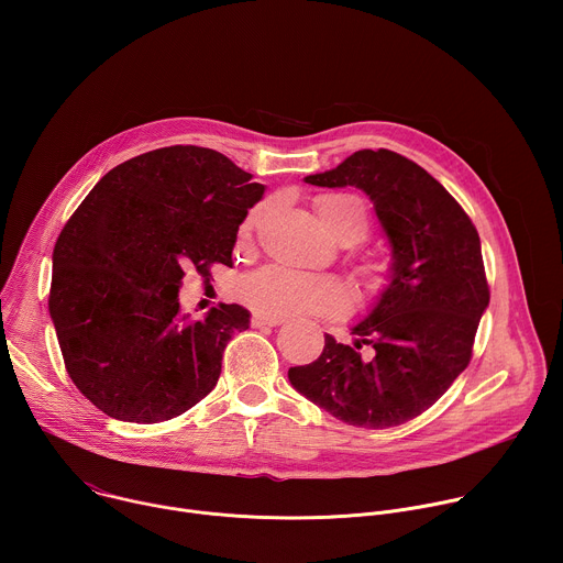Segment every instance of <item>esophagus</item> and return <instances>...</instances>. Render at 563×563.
Returning a JSON list of instances; mask_svg holds the SVG:
<instances>
[{
    "label": "esophagus",
    "mask_w": 563,
    "mask_h": 563,
    "mask_svg": "<svg viewBox=\"0 0 563 563\" xmlns=\"http://www.w3.org/2000/svg\"><path fill=\"white\" fill-rule=\"evenodd\" d=\"M283 323H285V318H280V316H265V313L252 316V328H278Z\"/></svg>",
    "instance_id": "34e87169"
}]
</instances>
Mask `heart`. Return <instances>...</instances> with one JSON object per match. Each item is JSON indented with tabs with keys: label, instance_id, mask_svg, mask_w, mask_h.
Returning <instances> with one entry per match:
<instances>
[{
	"label": "heart",
	"instance_id": "1",
	"mask_svg": "<svg viewBox=\"0 0 563 563\" xmlns=\"http://www.w3.org/2000/svg\"><path fill=\"white\" fill-rule=\"evenodd\" d=\"M269 202H258L243 220V231H252L269 211ZM316 213L339 240H358L369 229L367 205L354 194H328L316 200ZM235 294L247 307L265 316H300L318 313L341 318L352 309V294L334 276L289 269L283 265H265L240 276Z\"/></svg>",
	"mask_w": 563,
	"mask_h": 563
}]
</instances>
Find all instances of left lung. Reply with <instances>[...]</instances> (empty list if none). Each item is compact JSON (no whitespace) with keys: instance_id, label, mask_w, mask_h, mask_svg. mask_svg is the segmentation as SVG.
<instances>
[{"instance_id":"obj_1","label":"left lung","mask_w":563,"mask_h":563,"mask_svg":"<svg viewBox=\"0 0 563 563\" xmlns=\"http://www.w3.org/2000/svg\"><path fill=\"white\" fill-rule=\"evenodd\" d=\"M305 180L363 189L394 265L376 307L352 332L354 345L325 334L320 356L289 367V380L347 426L408 423L437 404L472 358L490 302L476 227L439 180L389 148L356 151L336 169Z\"/></svg>"}]
</instances>
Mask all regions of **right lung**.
<instances>
[{
    "label": "right lung",
    "mask_w": 563,
    "mask_h": 563,
    "mask_svg": "<svg viewBox=\"0 0 563 563\" xmlns=\"http://www.w3.org/2000/svg\"><path fill=\"white\" fill-rule=\"evenodd\" d=\"M265 187L213 148L176 144L111 169L53 250L48 311L64 367L91 404L129 423L169 421L218 383L250 311L180 313L185 269L231 265L235 233Z\"/></svg>",
    "instance_id": "obj_1"
}]
</instances>
